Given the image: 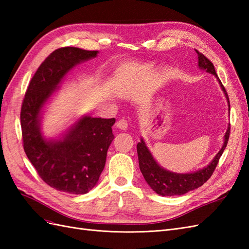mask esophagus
Instances as JSON below:
<instances>
[{"label":"esophagus","instance_id":"obj_1","mask_svg":"<svg viewBox=\"0 0 249 249\" xmlns=\"http://www.w3.org/2000/svg\"><path fill=\"white\" fill-rule=\"evenodd\" d=\"M116 126H117V129H119V130L125 131L127 129V122L125 119H119L118 122L116 123Z\"/></svg>","mask_w":249,"mask_h":249}]
</instances>
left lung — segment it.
<instances>
[{
    "label": "left lung",
    "instance_id": "left-lung-1",
    "mask_svg": "<svg viewBox=\"0 0 249 249\" xmlns=\"http://www.w3.org/2000/svg\"><path fill=\"white\" fill-rule=\"evenodd\" d=\"M196 51V50H195ZM198 55V66L202 71H206L209 73H212L217 78L219 82L220 87L222 88L223 92L227 97L229 107H230V99L227 90L222 85L221 81L218 78L215 67L210 60L198 51H196ZM230 110V108H229ZM231 126L229 125L228 131L224 135V142L221 149L218 152L207 167L199 169L195 172L191 173H176L171 172L162 168L159 164L156 162L154 157L148 150L145 142L141 138V141L137 144V153H138V160H139V167L143 178L146 180V183L149 187L157 193L162 196H173V195H183L191 190L196 189V188L202 186L207 180L213 175V172L217 166L218 162L221 155L223 154L225 147H227L228 141L230 138Z\"/></svg>",
    "mask_w": 249,
    "mask_h": 249
}]
</instances>
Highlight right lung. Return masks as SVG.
I'll use <instances>...</instances> for the list:
<instances>
[{
  "label": "right lung",
  "instance_id": "right-lung-1",
  "mask_svg": "<svg viewBox=\"0 0 249 249\" xmlns=\"http://www.w3.org/2000/svg\"><path fill=\"white\" fill-rule=\"evenodd\" d=\"M97 51L66 47L54 51L36 71L22 101V144L41 179L54 189L85 194L99 182L114 135V118L82 116L62 138L47 140L40 130L41 110L73 66L97 56Z\"/></svg>",
  "mask_w": 249,
  "mask_h": 249
}]
</instances>
